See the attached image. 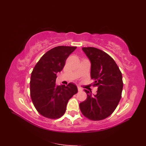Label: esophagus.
Instances as JSON below:
<instances>
[{
  "mask_svg": "<svg viewBox=\"0 0 146 146\" xmlns=\"http://www.w3.org/2000/svg\"><path fill=\"white\" fill-rule=\"evenodd\" d=\"M78 91H82L83 90L82 88H80V87H78Z\"/></svg>",
  "mask_w": 146,
  "mask_h": 146,
  "instance_id": "esophagus-1",
  "label": "esophagus"
}]
</instances>
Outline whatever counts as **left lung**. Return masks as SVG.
I'll return each instance as SVG.
<instances>
[{"instance_id": "1", "label": "left lung", "mask_w": 146, "mask_h": 146, "mask_svg": "<svg viewBox=\"0 0 146 146\" xmlns=\"http://www.w3.org/2000/svg\"><path fill=\"white\" fill-rule=\"evenodd\" d=\"M91 62V78L98 87L96 95L87 90V98L79 104L82 114L94 121L104 120L112 114L121 98L122 74L108 54L95 47H82Z\"/></svg>"}]
</instances>
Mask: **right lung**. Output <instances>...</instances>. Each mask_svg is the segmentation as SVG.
<instances>
[{
	"mask_svg": "<svg viewBox=\"0 0 146 146\" xmlns=\"http://www.w3.org/2000/svg\"><path fill=\"white\" fill-rule=\"evenodd\" d=\"M77 47L58 46L47 52L31 73V97L36 111L46 118L56 119L64 115L68 102L78 93L76 85H56V73L63 69L68 56Z\"/></svg>",
	"mask_w": 146,
	"mask_h": 146,
	"instance_id": "obj_1",
	"label": "right lung"
}]
</instances>
